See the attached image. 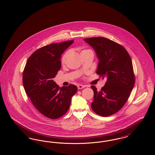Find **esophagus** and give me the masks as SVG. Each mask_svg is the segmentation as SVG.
<instances>
[{"label": "esophagus", "instance_id": "1", "mask_svg": "<svg viewBox=\"0 0 155 155\" xmlns=\"http://www.w3.org/2000/svg\"><path fill=\"white\" fill-rule=\"evenodd\" d=\"M77 87H78V89H81L85 88V86H84V85H78Z\"/></svg>", "mask_w": 155, "mask_h": 155}]
</instances>
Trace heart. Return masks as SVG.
<instances>
[{
  "instance_id": "b5f03b06",
  "label": "heart",
  "mask_w": 155,
  "mask_h": 155,
  "mask_svg": "<svg viewBox=\"0 0 155 155\" xmlns=\"http://www.w3.org/2000/svg\"><path fill=\"white\" fill-rule=\"evenodd\" d=\"M88 51H91L89 50V49H84V50L81 51L80 53H81V54L82 53H84V52H88ZM69 53H70V51H66V52H65V53L63 54V56H62V57H61V61L62 63H63L65 61V60H66V59L67 56L68 55Z\"/></svg>"
}]
</instances>
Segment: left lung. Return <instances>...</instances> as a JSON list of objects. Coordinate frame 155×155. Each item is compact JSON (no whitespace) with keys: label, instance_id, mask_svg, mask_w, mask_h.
<instances>
[{"label":"left lung","instance_id":"8db88e82","mask_svg":"<svg viewBox=\"0 0 155 155\" xmlns=\"http://www.w3.org/2000/svg\"><path fill=\"white\" fill-rule=\"evenodd\" d=\"M99 59L96 74L107 81L101 91L94 85L92 110L97 114L107 117L120 110L127 101L135 84L132 60L121 45L103 37L85 38Z\"/></svg>","mask_w":155,"mask_h":155}]
</instances>
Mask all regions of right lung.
Listing matches in <instances>:
<instances>
[{
	"mask_svg": "<svg viewBox=\"0 0 155 155\" xmlns=\"http://www.w3.org/2000/svg\"><path fill=\"white\" fill-rule=\"evenodd\" d=\"M73 42L68 41L39 48L31 55L23 71L22 83L26 94L37 110L48 118L63 116L77 91L75 85L60 88L53 80L61 68V54Z\"/></svg>",
	"mask_w": 155,
	"mask_h": 155,
	"instance_id": "right-lung-1",
	"label": "right lung"
}]
</instances>
